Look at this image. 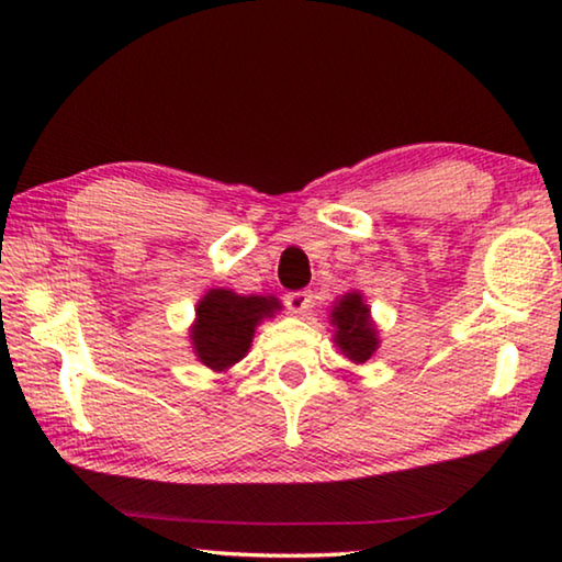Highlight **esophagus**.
<instances>
[{
	"mask_svg": "<svg viewBox=\"0 0 562 562\" xmlns=\"http://www.w3.org/2000/svg\"><path fill=\"white\" fill-rule=\"evenodd\" d=\"M284 305H288L292 315H307V310L313 307V295L307 290L290 292V295H284Z\"/></svg>",
	"mask_w": 562,
	"mask_h": 562,
	"instance_id": "34e87169",
	"label": "esophagus"
}]
</instances>
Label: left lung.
Returning <instances> with one entry per match:
<instances>
[{
	"instance_id": "8db88e82",
	"label": "left lung",
	"mask_w": 562,
	"mask_h": 562,
	"mask_svg": "<svg viewBox=\"0 0 562 562\" xmlns=\"http://www.w3.org/2000/svg\"><path fill=\"white\" fill-rule=\"evenodd\" d=\"M333 342L350 363L363 366L375 356L381 346L379 328L371 317V305H366L361 290H348L333 303L330 310Z\"/></svg>"
}]
</instances>
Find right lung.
Wrapping results in <instances>:
<instances>
[{
	"instance_id": "1",
	"label": "right lung",
	"mask_w": 562,
	"mask_h": 562,
	"mask_svg": "<svg viewBox=\"0 0 562 562\" xmlns=\"http://www.w3.org/2000/svg\"><path fill=\"white\" fill-rule=\"evenodd\" d=\"M282 303L274 295H237L214 288L196 303V317L189 328L191 350L209 371L224 373L249 353L257 325L274 317Z\"/></svg>"
}]
</instances>
